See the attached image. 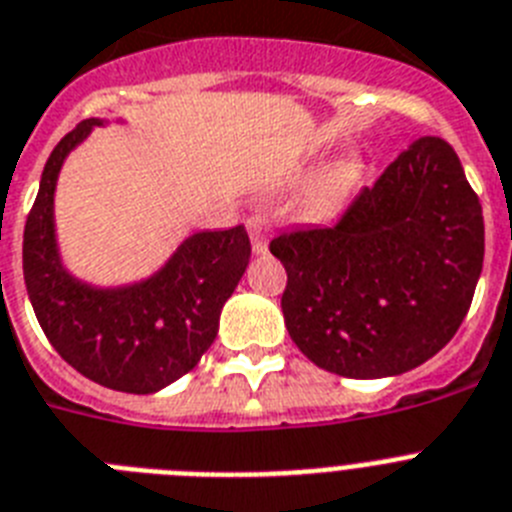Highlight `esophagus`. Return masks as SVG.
Listing matches in <instances>:
<instances>
[{"label":"esophagus","instance_id":"esophagus-1","mask_svg":"<svg viewBox=\"0 0 512 512\" xmlns=\"http://www.w3.org/2000/svg\"><path fill=\"white\" fill-rule=\"evenodd\" d=\"M266 230H269V222L261 214H253L248 220V233H251V246L256 253L266 251Z\"/></svg>","mask_w":512,"mask_h":512}]
</instances>
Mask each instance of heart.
Here are the masks:
<instances>
[{"label":"heart","mask_w":512,"mask_h":512,"mask_svg":"<svg viewBox=\"0 0 512 512\" xmlns=\"http://www.w3.org/2000/svg\"><path fill=\"white\" fill-rule=\"evenodd\" d=\"M357 173H360V165H357V163L339 165V168H336L334 173H331V176L323 181L321 191H318V202H321V204L331 202L334 196H339L344 189H349V186L355 183Z\"/></svg>","instance_id":"b5f03b06"}]
</instances>
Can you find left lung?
Returning <instances> with one entry per match:
<instances>
[{"label": "left lung", "mask_w": 512, "mask_h": 512, "mask_svg": "<svg viewBox=\"0 0 512 512\" xmlns=\"http://www.w3.org/2000/svg\"><path fill=\"white\" fill-rule=\"evenodd\" d=\"M292 342L344 378L417 368L451 342L484 261V217L456 150L422 137L329 227L272 238Z\"/></svg>", "instance_id": "obj_1"}]
</instances>
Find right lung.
Here are the masks:
<instances>
[{
  "label": "right lung",
  "instance_id": "obj_1",
  "mask_svg": "<svg viewBox=\"0 0 512 512\" xmlns=\"http://www.w3.org/2000/svg\"><path fill=\"white\" fill-rule=\"evenodd\" d=\"M100 119L61 137L46 160L23 235V274L43 334L77 373L124 393H152L194 370L212 347L220 310L251 259L246 227L183 240L147 282L93 290L64 272L54 238L61 163Z\"/></svg>",
  "mask_w": 512,
  "mask_h": 512
}]
</instances>
